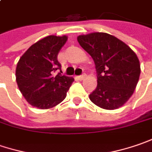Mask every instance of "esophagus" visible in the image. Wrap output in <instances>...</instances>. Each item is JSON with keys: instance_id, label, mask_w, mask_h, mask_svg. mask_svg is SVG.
Listing matches in <instances>:
<instances>
[{"instance_id": "obj_1", "label": "esophagus", "mask_w": 152, "mask_h": 152, "mask_svg": "<svg viewBox=\"0 0 152 152\" xmlns=\"http://www.w3.org/2000/svg\"><path fill=\"white\" fill-rule=\"evenodd\" d=\"M85 77H86V74H83V75L78 76V79H79L80 81H83V80L85 79Z\"/></svg>"}]
</instances>
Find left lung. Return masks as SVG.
Returning <instances> with one entry per match:
<instances>
[{"label":"left lung","mask_w":152,"mask_h":152,"mask_svg":"<svg viewBox=\"0 0 152 152\" xmlns=\"http://www.w3.org/2000/svg\"><path fill=\"white\" fill-rule=\"evenodd\" d=\"M77 41L95 64L98 84L89 95L90 100L105 110L121 107L132 96L140 75L135 53L107 33L79 36Z\"/></svg>","instance_id":"obj_1"}]
</instances>
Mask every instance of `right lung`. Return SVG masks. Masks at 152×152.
I'll return each mask as SVG.
<instances>
[{"instance_id": "obj_1", "label": "right lung", "mask_w": 152, "mask_h": 152, "mask_svg": "<svg viewBox=\"0 0 152 152\" xmlns=\"http://www.w3.org/2000/svg\"><path fill=\"white\" fill-rule=\"evenodd\" d=\"M67 37L48 36L33 44L19 58L16 81L25 99L38 109H49L62 102L74 79L62 76L58 53ZM61 70L56 76L54 73Z\"/></svg>"}]
</instances>
